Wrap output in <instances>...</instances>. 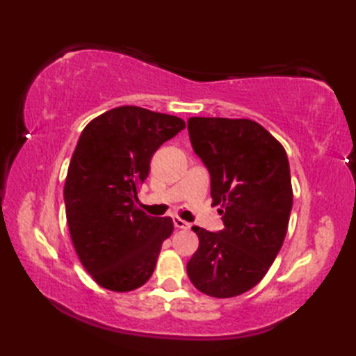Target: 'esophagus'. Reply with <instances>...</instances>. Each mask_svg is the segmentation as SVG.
Instances as JSON below:
<instances>
[{
	"instance_id": "34e87169",
	"label": "esophagus",
	"mask_w": 356,
	"mask_h": 356,
	"mask_svg": "<svg viewBox=\"0 0 356 356\" xmlns=\"http://www.w3.org/2000/svg\"><path fill=\"white\" fill-rule=\"evenodd\" d=\"M172 222H174V227H177V229H190V222H186L185 220L179 218V216H174Z\"/></svg>"
}]
</instances>
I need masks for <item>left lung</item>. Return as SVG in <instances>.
Segmentation results:
<instances>
[{"label": "left lung", "mask_w": 356, "mask_h": 356, "mask_svg": "<svg viewBox=\"0 0 356 356\" xmlns=\"http://www.w3.org/2000/svg\"><path fill=\"white\" fill-rule=\"evenodd\" d=\"M188 135L225 229L193 227L200 248L186 273L202 293L236 297L264 278L284 242L293 201L286 150L250 119L190 118Z\"/></svg>", "instance_id": "1"}]
</instances>
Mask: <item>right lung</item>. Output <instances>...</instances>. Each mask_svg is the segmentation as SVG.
Listing matches in <instances>:
<instances>
[{
    "mask_svg": "<svg viewBox=\"0 0 356 356\" xmlns=\"http://www.w3.org/2000/svg\"><path fill=\"white\" fill-rule=\"evenodd\" d=\"M184 129L180 118L119 106L81 131L64 185L65 215L76 254L102 287L129 292L152 276L172 220L138 209V185L155 150Z\"/></svg>",
    "mask_w": 356,
    "mask_h": 356,
    "instance_id": "1",
    "label": "right lung"
}]
</instances>
